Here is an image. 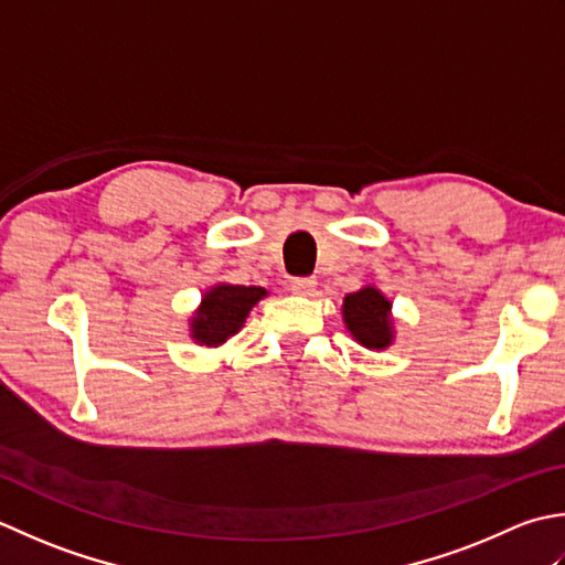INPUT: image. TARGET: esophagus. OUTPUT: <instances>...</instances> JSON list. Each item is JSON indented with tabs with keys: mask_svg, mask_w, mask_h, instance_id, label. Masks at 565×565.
<instances>
[{
	"mask_svg": "<svg viewBox=\"0 0 565 565\" xmlns=\"http://www.w3.org/2000/svg\"><path fill=\"white\" fill-rule=\"evenodd\" d=\"M315 287H317L315 278H295L292 280V292L295 295H312Z\"/></svg>",
	"mask_w": 565,
	"mask_h": 565,
	"instance_id": "34e87169",
	"label": "esophagus"
}]
</instances>
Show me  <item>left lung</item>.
I'll return each mask as SVG.
<instances>
[{"label":"left lung","instance_id":"left-lung-1","mask_svg":"<svg viewBox=\"0 0 565 565\" xmlns=\"http://www.w3.org/2000/svg\"><path fill=\"white\" fill-rule=\"evenodd\" d=\"M343 321L351 337L365 349L383 351L395 339L393 302L373 285L343 297Z\"/></svg>","mask_w":565,"mask_h":565}]
</instances>
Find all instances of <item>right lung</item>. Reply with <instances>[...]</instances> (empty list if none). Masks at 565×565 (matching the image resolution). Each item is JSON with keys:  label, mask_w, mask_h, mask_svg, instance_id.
Masks as SVG:
<instances>
[{"label": "right lung", "mask_w": 565, "mask_h": 565, "mask_svg": "<svg viewBox=\"0 0 565 565\" xmlns=\"http://www.w3.org/2000/svg\"><path fill=\"white\" fill-rule=\"evenodd\" d=\"M263 297H268L266 287L253 285H228L218 282L204 292L198 312L190 317V337L200 347L216 349L226 339H232L244 327L248 312Z\"/></svg>", "instance_id": "obj_1"}]
</instances>
